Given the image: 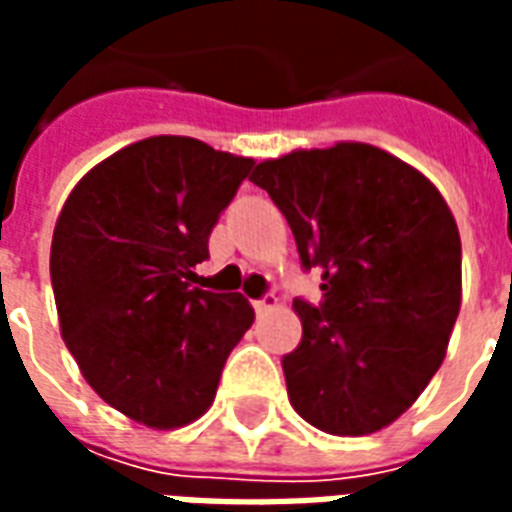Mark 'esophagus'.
<instances>
[{
	"mask_svg": "<svg viewBox=\"0 0 512 512\" xmlns=\"http://www.w3.org/2000/svg\"><path fill=\"white\" fill-rule=\"evenodd\" d=\"M277 304H279V299L274 296V293H271V296H263V299L255 301V312H257V315H263V312L274 310Z\"/></svg>",
	"mask_w": 512,
	"mask_h": 512,
	"instance_id": "1",
	"label": "esophagus"
}]
</instances>
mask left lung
Listing matches in <instances>:
<instances>
[{
	"label": "left lung",
	"instance_id": "left-lung-1",
	"mask_svg": "<svg viewBox=\"0 0 512 512\" xmlns=\"http://www.w3.org/2000/svg\"><path fill=\"white\" fill-rule=\"evenodd\" d=\"M252 183L285 213L321 307L293 301L288 397L332 436H367L414 406L461 310V235L439 189L376 145L337 142L260 161Z\"/></svg>",
	"mask_w": 512,
	"mask_h": 512
}]
</instances>
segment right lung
Instances as JSON below:
<instances>
[{
	"mask_svg": "<svg viewBox=\"0 0 512 512\" xmlns=\"http://www.w3.org/2000/svg\"><path fill=\"white\" fill-rule=\"evenodd\" d=\"M255 158L147 136L84 175L51 238L62 340L104 403L153 430L211 408L255 321L241 293L194 288L208 235Z\"/></svg>",
	"mask_w": 512,
	"mask_h": 512,
	"instance_id": "1",
	"label": "right lung"
}]
</instances>
